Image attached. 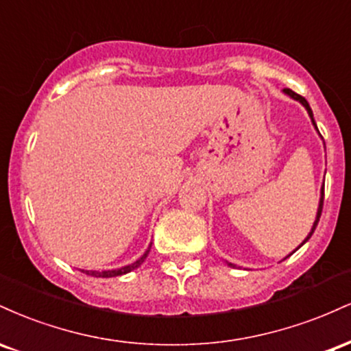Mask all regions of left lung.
<instances>
[{
	"label": "left lung",
	"mask_w": 351,
	"mask_h": 351,
	"mask_svg": "<svg viewBox=\"0 0 351 351\" xmlns=\"http://www.w3.org/2000/svg\"><path fill=\"white\" fill-rule=\"evenodd\" d=\"M284 94H287L289 97H292L293 100H299V102L302 104V106H304L305 108H307V112H308V115H310V119H312V123H313V127L317 128V123H315V120H313V114H312V108H310V106H308V102L307 100H305L304 97H302V95H299V94H295V92L293 90H291V88H284ZM322 208H324V188H322V196H320V203H318V209H317V217H315V221H313V226H312V231L308 232V236L305 237L304 239V243H302L300 245H304L305 243H307V241L310 239V237H312V234H313V231H315V228H317V224H318V221H320V215H322ZM299 245V247H300ZM297 247V249H299ZM295 249V251H297ZM289 256H291V254H289ZM229 265H232V264H229Z\"/></svg>",
	"instance_id": "left-lung-1"
}]
</instances>
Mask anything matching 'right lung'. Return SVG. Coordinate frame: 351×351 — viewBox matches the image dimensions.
I'll return each instance as SVG.
<instances>
[{
	"label": "right lung",
	"instance_id": "right-lung-1",
	"mask_svg": "<svg viewBox=\"0 0 351 351\" xmlns=\"http://www.w3.org/2000/svg\"><path fill=\"white\" fill-rule=\"evenodd\" d=\"M150 249H152V244L148 245V249L147 251H145V254L142 257H140L138 261H135L134 264H130V265H123V267H120V269H112V271H102V272H99V271H82L84 274H87V276H92V277H119V276H123V274H128L130 271H134V269H136V267H140V265L143 264V261L147 259V256H148V252H150Z\"/></svg>",
	"mask_w": 351,
	"mask_h": 351
}]
</instances>
